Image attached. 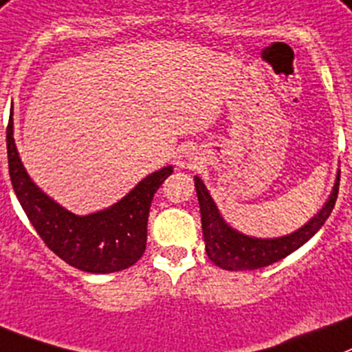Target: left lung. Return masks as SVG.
<instances>
[{
	"mask_svg": "<svg viewBox=\"0 0 352 352\" xmlns=\"http://www.w3.org/2000/svg\"><path fill=\"white\" fill-rule=\"evenodd\" d=\"M339 182L340 174L337 178L333 192L330 195L329 202L324 204L323 209L313 217L302 228L294 232L292 235L280 236V239H250L230 228L219 216L216 204L210 199L206 185L202 179L195 178L197 195H199L200 214H202V232L206 240V250L209 259L216 266L228 271H245L257 270V267L270 266L276 261L283 259L294 250L307 242L318 230L329 219L330 212L336 206L337 195H339Z\"/></svg>",
	"mask_w": 352,
	"mask_h": 352,
	"instance_id": "obj_1",
	"label": "left lung"
}]
</instances>
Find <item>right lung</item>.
Wrapping results in <instances>:
<instances>
[{
    "label": "right lung",
    "mask_w": 352,
    "mask_h": 352,
    "mask_svg": "<svg viewBox=\"0 0 352 352\" xmlns=\"http://www.w3.org/2000/svg\"><path fill=\"white\" fill-rule=\"evenodd\" d=\"M6 150L16 199L43 242L60 259L88 273H113L133 266L143 256L150 206L173 167L146 176L110 209L76 216L48 199L28 176L13 140L12 113L6 126Z\"/></svg>",
    "instance_id": "right-lung-1"
}]
</instances>
